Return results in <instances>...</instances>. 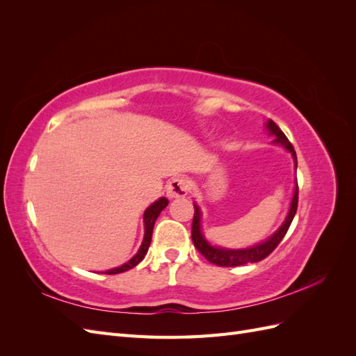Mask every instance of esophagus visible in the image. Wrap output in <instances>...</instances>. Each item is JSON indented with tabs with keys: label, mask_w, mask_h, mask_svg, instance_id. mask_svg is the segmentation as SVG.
<instances>
[{
	"label": "esophagus",
	"mask_w": 356,
	"mask_h": 356,
	"mask_svg": "<svg viewBox=\"0 0 356 356\" xmlns=\"http://www.w3.org/2000/svg\"><path fill=\"white\" fill-rule=\"evenodd\" d=\"M187 191H188V182L182 177L172 178L166 186V193L170 199L184 197L187 195Z\"/></svg>",
	"instance_id": "34e87169"
}]
</instances>
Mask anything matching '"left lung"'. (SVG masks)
<instances>
[{
	"label": "left lung",
	"instance_id": "left-lung-1",
	"mask_svg": "<svg viewBox=\"0 0 356 356\" xmlns=\"http://www.w3.org/2000/svg\"><path fill=\"white\" fill-rule=\"evenodd\" d=\"M266 127L268 131V135L275 136L273 143L285 147L291 153V156H293V159L296 160V168H297L296 149H294L293 144L288 141L285 134L281 131V129H279V126L273 120H268L266 123ZM297 204H298V186H296V188H294V196H293V200H291L289 211H288V215H286L284 224L270 236V238L264 241L263 243H258L251 248H245V250H227V248L212 246L207 239H204V236L202 234V229H200L202 212H200V208L195 203V217H193V225H191L193 243H195V246L197 248V251L204 258H207L209 263H212L215 266L236 267V266H243L248 263L261 261L267 255H270L275 251V248L284 239V236L286 234L291 222H293V220H294V215L297 212Z\"/></svg>",
	"mask_w": 356,
	"mask_h": 356
}]
</instances>
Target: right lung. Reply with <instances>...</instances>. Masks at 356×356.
<instances>
[{
	"instance_id": "obj_1",
	"label": "right lung",
	"mask_w": 356,
	"mask_h": 356,
	"mask_svg": "<svg viewBox=\"0 0 356 356\" xmlns=\"http://www.w3.org/2000/svg\"><path fill=\"white\" fill-rule=\"evenodd\" d=\"M169 200L166 197H160L159 200H156L153 204H149V207L145 209L144 212V227H145V234H144V241L141 248H139V251L129 260L127 263H124L120 267H115L111 268V270H106L104 272L105 275H117V273H123L129 268L135 267L138 263H141L144 260V257L148 251L149 243H152V236H153V227H154V222L157 220V217L160 215V212L163 211L168 207Z\"/></svg>"
}]
</instances>
